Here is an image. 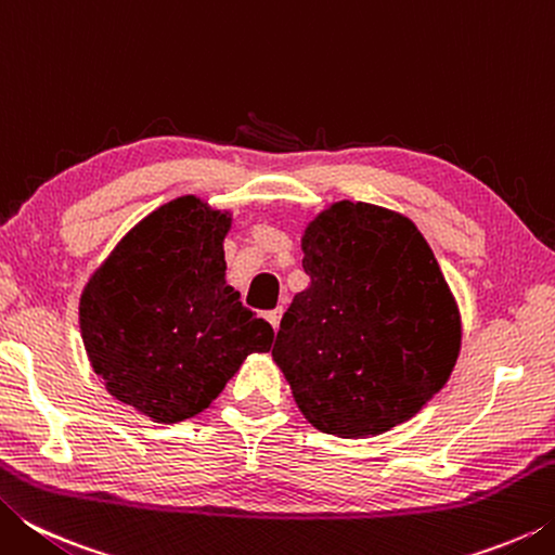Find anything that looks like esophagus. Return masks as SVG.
Here are the masks:
<instances>
[{"instance_id":"1","label":"esophagus","mask_w":555,"mask_h":555,"mask_svg":"<svg viewBox=\"0 0 555 555\" xmlns=\"http://www.w3.org/2000/svg\"><path fill=\"white\" fill-rule=\"evenodd\" d=\"M281 315H284V308H274V311H269V313H267V321L271 323V327H274V331H279Z\"/></svg>"}]
</instances>
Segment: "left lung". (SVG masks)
Listing matches in <instances>:
<instances>
[{"label":"left lung","mask_w":555,"mask_h":555,"mask_svg":"<svg viewBox=\"0 0 555 555\" xmlns=\"http://www.w3.org/2000/svg\"><path fill=\"white\" fill-rule=\"evenodd\" d=\"M304 269L311 286L271 350L300 413L340 438L409 421L460 352L457 306L424 234L403 215L340 201L306 228Z\"/></svg>","instance_id":"obj_1"}]
</instances>
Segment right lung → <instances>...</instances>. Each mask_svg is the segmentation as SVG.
Returning a JSON list of instances; mask_svg holds the SVG:
<instances>
[{"label": "right lung", "mask_w": 555, "mask_h": 555, "mask_svg": "<svg viewBox=\"0 0 555 555\" xmlns=\"http://www.w3.org/2000/svg\"><path fill=\"white\" fill-rule=\"evenodd\" d=\"M228 212L193 195L125 234L80 296L82 343L112 397L156 424L218 399L244 357L271 350L274 327L224 284Z\"/></svg>", "instance_id": "1"}]
</instances>
